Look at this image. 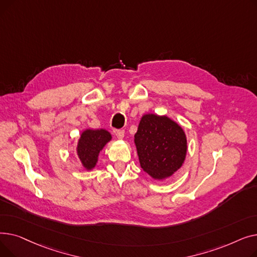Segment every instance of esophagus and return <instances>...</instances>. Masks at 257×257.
<instances>
[{"label": "esophagus", "mask_w": 257, "mask_h": 257, "mask_svg": "<svg viewBox=\"0 0 257 257\" xmlns=\"http://www.w3.org/2000/svg\"><path fill=\"white\" fill-rule=\"evenodd\" d=\"M113 133L115 134V137L119 140L124 139V136H125V131L124 130H120V129H114L113 130Z\"/></svg>", "instance_id": "obj_1"}]
</instances>
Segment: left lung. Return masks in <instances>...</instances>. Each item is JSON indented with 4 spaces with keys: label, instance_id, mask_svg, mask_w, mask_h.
Masks as SVG:
<instances>
[{
    "label": "left lung",
    "instance_id": "obj_1",
    "mask_svg": "<svg viewBox=\"0 0 257 257\" xmlns=\"http://www.w3.org/2000/svg\"><path fill=\"white\" fill-rule=\"evenodd\" d=\"M141 168L154 180L172 177L184 164L187 140L183 128L167 115L146 113L134 136Z\"/></svg>",
    "mask_w": 257,
    "mask_h": 257
}]
</instances>
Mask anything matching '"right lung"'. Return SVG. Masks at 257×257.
Masks as SVG:
<instances>
[{"label":"right lung","instance_id":"obj_1","mask_svg":"<svg viewBox=\"0 0 257 257\" xmlns=\"http://www.w3.org/2000/svg\"><path fill=\"white\" fill-rule=\"evenodd\" d=\"M111 140L110 132L103 128H88L81 132L76 146V153L84 170L92 171L96 168L100 152Z\"/></svg>","mask_w":257,"mask_h":257}]
</instances>
